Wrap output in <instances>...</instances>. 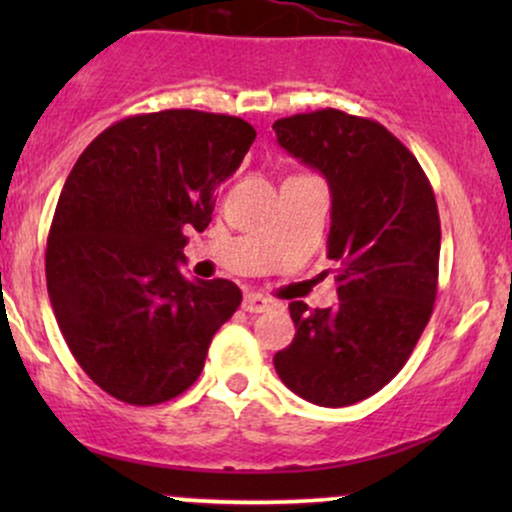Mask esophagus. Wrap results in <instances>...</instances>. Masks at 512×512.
Wrapping results in <instances>:
<instances>
[{
  "label": "esophagus",
  "instance_id": "34e87169",
  "mask_svg": "<svg viewBox=\"0 0 512 512\" xmlns=\"http://www.w3.org/2000/svg\"><path fill=\"white\" fill-rule=\"evenodd\" d=\"M274 308V303L269 298L260 296V293H248L243 301V310L245 313H264V310Z\"/></svg>",
  "mask_w": 512,
  "mask_h": 512
}]
</instances>
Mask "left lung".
Listing matches in <instances>:
<instances>
[{"mask_svg": "<svg viewBox=\"0 0 512 512\" xmlns=\"http://www.w3.org/2000/svg\"><path fill=\"white\" fill-rule=\"evenodd\" d=\"M272 127L276 142L330 185L327 257L339 262V303L310 310L293 301L296 337L274 368L298 397L349 407L395 378L433 313L436 195L416 156L368 117L325 108Z\"/></svg>", "mask_w": 512, "mask_h": 512, "instance_id": "1", "label": "left lung"}]
</instances>
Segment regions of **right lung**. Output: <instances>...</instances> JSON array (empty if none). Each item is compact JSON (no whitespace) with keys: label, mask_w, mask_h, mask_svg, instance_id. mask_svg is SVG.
Here are the masks:
<instances>
[{"label":"right lung","mask_w":512,"mask_h":512,"mask_svg":"<svg viewBox=\"0 0 512 512\" xmlns=\"http://www.w3.org/2000/svg\"><path fill=\"white\" fill-rule=\"evenodd\" d=\"M255 137L231 115H132L98 134L64 182L45 252L50 303L76 363L120 402L182 395L243 301L233 281H190L178 264L185 231L209 226L216 187Z\"/></svg>","instance_id":"add662e5"}]
</instances>
